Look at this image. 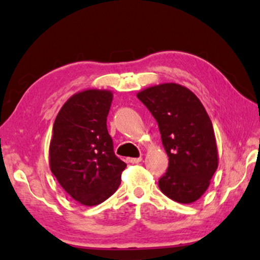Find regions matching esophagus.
<instances>
[{
  "label": "esophagus",
  "mask_w": 260,
  "mask_h": 260,
  "mask_svg": "<svg viewBox=\"0 0 260 260\" xmlns=\"http://www.w3.org/2000/svg\"><path fill=\"white\" fill-rule=\"evenodd\" d=\"M141 161V158H128V162L131 164H139Z\"/></svg>",
  "instance_id": "1"
}]
</instances>
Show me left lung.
<instances>
[{
    "label": "left lung",
    "instance_id": "1",
    "mask_svg": "<svg viewBox=\"0 0 260 260\" xmlns=\"http://www.w3.org/2000/svg\"><path fill=\"white\" fill-rule=\"evenodd\" d=\"M159 126L168 155L159 188L181 204L198 200L218 167L213 126L204 106L191 90L177 83L149 87L138 93Z\"/></svg>",
    "mask_w": 260,
    "mask_h": 260
}]
</instances>
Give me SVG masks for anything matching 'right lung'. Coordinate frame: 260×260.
<instances>
[{
    "instance_id": "add662e5",
    "label": "right lung",
    "mask_w": 260,
    "mask_h": 260,
    "mask_svg": "<svg viewBox=\"0 0 260 260\" xmlns=\"http://www.w3.org/2000/svg\"><path fill=\"white\" fill-rule=\"evenodd\" d=\"M113 94L88 89L73 95L58 112L49 146V165L58 184L86 206L108 199L121 184L126 164L114 153L107 131Z\"/></svg>"
}]
</instances>
